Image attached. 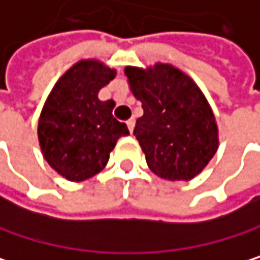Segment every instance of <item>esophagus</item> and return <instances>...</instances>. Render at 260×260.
Listing matches in <instances>:
<instances>
[{"instance_id": "obj_1", "label": "esophagus", "mask_w": 260, "mask_h": 260, "mask_svg": "<svg viewBox=\"0 0 260 260\" xmlns=\"http://www.w3.org/2000/svg\"><path fill=\"white\" fill-rule=\"evenodd\" d=\"M126 124H127V129H129V133L133 134V131H134V124H136V120H134V118L127 120V121H126Z\"/></svg>"}]
</instances>
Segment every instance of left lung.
<instances>
[{
    "instance_id": "left-lung-1",
    "label": "left lung",
    "mask_w": 260,
    "mask_h": 260,
    "mask_svg": "<svg viewBox=\"0 0 260 260\" xmlns=\"http://www.w3.org/2000/svg\"><path fill=\"white\" fill-rule=\"evenodd\" d=\"M129 86L143 115L134 136L149 169L169 181L195 178L218 149L215 115L198 85L169 63L148 70L126 67Z\"/></svg>"
}]
</instances>
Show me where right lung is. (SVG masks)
Returning a JSON list of instances; mask_svg holds the SVG:
<instances>
[{
	"label": "right lung",
	"mask_w": 260,
	"mask_h": 260,
	"mask_svg": "<svg viewBox=\"0 0 260 260\" xmlns=\"http://www.w3.org/2000/svg\"><path fill=\"white\" fill-rule=\"evenodd\" d=\"M115 77V70L99 60L73 65L51 89L38 123L44 158L70 181L99 174L127 126L112 117L114 102L99 100V91Z\"/></svg>",
	"instance_id": "obj_1"
}]
</instances>
